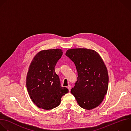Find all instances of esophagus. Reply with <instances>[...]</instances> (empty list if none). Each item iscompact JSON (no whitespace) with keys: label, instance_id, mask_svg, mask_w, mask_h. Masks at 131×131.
Returning a JSON list of instances; mask_svg holds the SVG:
<instances>
[{"label":"esophagus","instance_id":"esophagus-1","mask_svg":"<svg viewBox=\"0 0 131 131\" xmlns=\"http://www.w3.org/2000/svg\"><path fill=\"white\" fill-rule=\"evenodd\" d=\"M67 89L69 90V91H70V90H71V86H70V85H68V86H67Z\"/></svg>","mask_w":131,"mask_h":131}]
</instances>
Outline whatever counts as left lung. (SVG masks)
Instances as JSON below:
<instances>
[{"label":"left lung","mask_w":131,"mask_h":131,"mask_svg":"<svg viewBox=\"0 0 131 131\" xmlns=\"http://www.w3.org/2000/svg\"><path fill=\"white\" fill-rule=\"evenodd\" d=\"M66 56L74 63L78 78L71 93L82 108L92 110L102 102L107 92L106 67L95 51L86 48L69 49Z\"/></svg>","instance_id":"obj_1"}]
</instances>
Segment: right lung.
I'll return each mask as SVG.
<instances>
[{"label":"right lung","instance_id":"obj_1","mask_svg":"<svg viewBox=\"0 0 131 131\" xmlns=\"http://www.w3.org/2000/svg\"><path fill=\"white\" fill-rule=\"evenodd\" d=\"M62 54L59 49L41 51L30 65L26 86L31 99L39 108L49 110L57 107L62 96L69 92L66 88L61 86L54 70Z\"/></svg>","mask_w":131,"mask_h":131}]
</instances>
